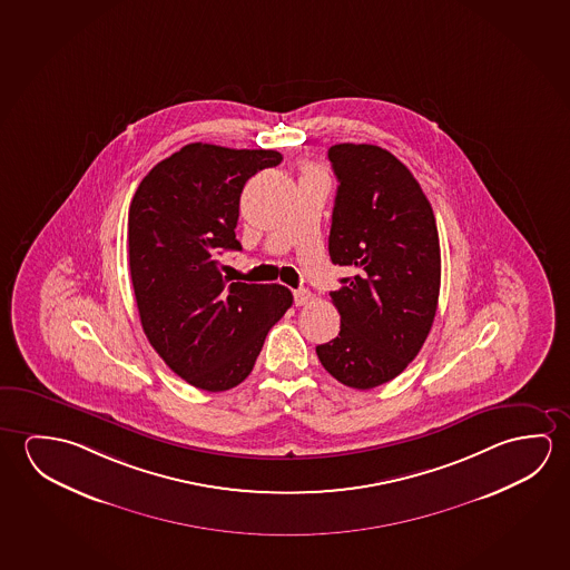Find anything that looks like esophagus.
<instances>
[{
  "mask_svg": "<svg viewBox=\"0 0 570 570\" xmlns=\"http://www.w3.org/2000/svg\"><path fill=\"white\" fill-rule=\"evenodd\" d=\"M293 297H295V305H297V307L308 305V303L313 301V295H311V291L308 289H295L293 291Z\"/></svg>",
  "mask_w": 570,
  "mask_h": 570,
  "instance_id": "34e87169",
  "label": "esophagus"
}]
</instances>
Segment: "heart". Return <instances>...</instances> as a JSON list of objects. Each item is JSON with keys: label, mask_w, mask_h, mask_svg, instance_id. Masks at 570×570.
<instances>
[{"label": "heart", "mask_w": 570, "mask_h": 570, "mask_svg": "<svg viewBox=\"0 0 570 570\" xmlns=\"http://www.w3.org/2000/svg\"><path fill=\"white\" fill-rule=\"evenodd\" d=\"M307 173H315V170H307Z\"/></svg>", "instance_id": "heart-1"}]
</instances>
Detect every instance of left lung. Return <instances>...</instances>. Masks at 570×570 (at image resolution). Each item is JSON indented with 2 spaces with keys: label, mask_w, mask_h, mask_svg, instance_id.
<instances>
[{
  "label": "left lung",
  "mask_w": 570,
  "mask_h": 570,
  "mask_svg": "<svg viewBox=\"0 0 570 570\" xmlns=\"http://www.w3.org/2000/svg\"><path fill=\"white\" fill-rule=\"evenodd\" d=\"M338 188L331 262L356 275L331 293L341 333L316 356L344 386L376 389L416 358L434 323L442 257L434 212L416 178L374 145L328 148Z\"/></svg>",
  "instance_id": "1"
}]
</instances>
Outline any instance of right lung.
Masks as SVG:
<instances>
[{
    "mask_svg": "<svg viewBox=\"0 0 570 570\" xmlns=\"http://www.w3.org/2000/svg\"><path fill=\"white\" fill-rule=\"evenodd\" d=\"M283 160L275 150L194 142L156 164L128 209L136 307L154 351L196 389L224 392L254 371L293 295L283 285L227 283L217 255L235 239L245 181Z\"/></svg>",
    "mask_w": 570,
    "mask_h": 570,
    "instance_id": "1",
    "label": "right lung"
}]
</instances>
